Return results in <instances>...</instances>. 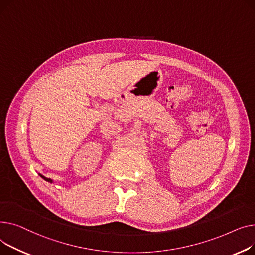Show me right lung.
Wrapping results in <instances>:
<instances>
[{
	"label": "right lung",
	"mask_w": 255,
	"mask_h": 255,
	"mask_svg": "<svg viewBox=\"0 0 255 255\" xmlns=\"http://www.w3.org/2000/svg\"><path fill=\"white\" fill-rule=\"evenodd\" d=\"M39 175H40V177H41V178H43V179H44L45 181H47V182H49V183H53V180H52V179L47 178V177H45V176H44V175H42V174H39Z\"/></svg>",
	"instance_id": "obj_1"
}]
</instances>
